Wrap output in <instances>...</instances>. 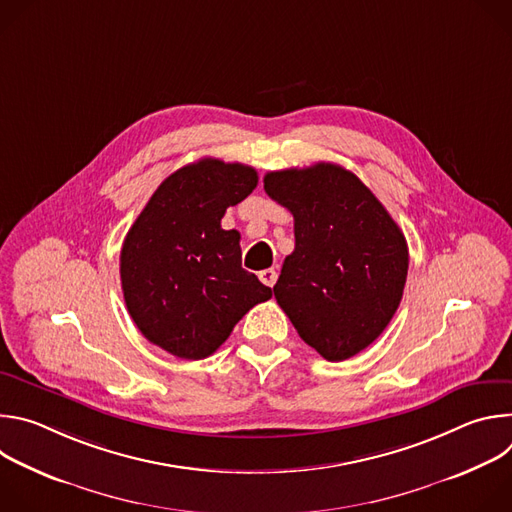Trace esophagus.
Wrapping results in <instances>:
<instances>
[{
    "label": "esophagus",
    "mask_w": 512,
    "mask_h": 512,
    "mask_svg": "<svg viewBox=\"0 0 512 512\" xmlns=\"http://www.w3.org/2000/svg\"><path fill=\"white\" fill-rule=\"evenodd\" d=\"M259 279H261L267 287H273V285H275V281H277V271H275L273 267L263 269V271H259Z\"/></svg>",
    "instance_id": "34e87169"
}]
</instances>
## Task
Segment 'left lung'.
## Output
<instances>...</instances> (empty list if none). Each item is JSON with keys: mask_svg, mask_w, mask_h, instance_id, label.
<instances>
[{"mask_svg": "<svg viewBox=\"0 0 512 512\" xmlns=\"http://www.w3.org/2000/svg\"><path fill=\"white\" fill-rule=\"evenodd\" d=\"M263 188L294 214L296 249L273 285L277 304L326 360L358 354L401 304L405 235L379 198L338 164L269 172Z\"/></svg>", "mask_w": 512, "mask_h": 512, "instance_id": "left-lung-1", "label": "left lung"}]
</instances>
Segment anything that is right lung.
Returning <instances> with one entry per match:
<instances>
[{"instance_id": "1", "label": "right lung", "mask_w": 512, "mask_h": 512, "mask_svg": "<svg viewBox=\"0 0 512 512\" xmlns=\"http://www.w3.org/2000/svg\"><path fill=\"white\" fill-rule=\"evenodd\" d=\"M255 186V168L202 158L170 174L135 218L121 247V287L152 344L184 360L206 358L271 298V287L241 267L239 231L221 227L227 208Z\"/></svg>"}]
</instances>
